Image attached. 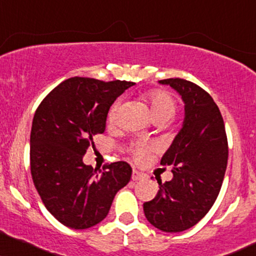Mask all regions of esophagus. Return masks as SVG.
<instances>
[{
	"label": "esophagus",
	"mask_w": 256,
	"mask_h": 256,
	"mask_svg": "<svg viewBox=\"0 0 256 256\" xmlns=\"http://www.w3.org/2000/svg\"><path fill=\"white\" fill-rule=\"evenodd\" d=\"M146 178V175L142 174L140 172H138V170L132 172V180L137 181V180H142V178Z\"/></svg>",
	"instance_id": "34e87169"
}]
</instances>
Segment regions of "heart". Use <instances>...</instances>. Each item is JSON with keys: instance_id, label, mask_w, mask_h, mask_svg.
Listing matches in <instances>:
<instances>
[{"instance_id": "obj_1", "label": "heart", "mask_w": 256, "mask_h": 256, "mask_svg": "<svg viewBox=\"0 0 256 256\" xmlns=\"http://www.w3.org/2000/svg\"><path fill=\"white\" fill-rule=\"evenodd\" d=\"M144 100L149 104L150 112L155 122H167L172 119L178 112V104L173 95L166 90L156 89V90L148 92L144 95ZM118 107L119 102H114L112 104L107 114V120L110 124H114L118 116ZM152 150V146L146 143L134 144L131 148L130 152L140 161H143L148 158L149 152Z\"/></svg>"}]
</instances>
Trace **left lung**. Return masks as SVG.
<instances>
[{"instance_id":"obj_1","label":"left lung","mask_w":256,"mask_h":256,"mask_svg":"<svg viewBox=\"0 0 256 256\" xmlns=\"http://www.w3.org/2000/svg\"><path fill=\"white\" fill-rule=\"evenodd\" d=\"M175 89L184 102L180 132L161 158L173 178L160 184L155 198L143 204L149 223L166 232L196 226L216 202L228 163L223 116L211 95L182 78L158 81Z\"/></svg>"}]
</instances>
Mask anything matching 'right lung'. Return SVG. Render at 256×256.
Masks as SVG:
<instances>
[{"instance_id": "add662e5", "label": "right lung", "mask_w": 256, "mask_h": 256, "mask_svg": "<svg viewBox=\"0 0 256 256\" xmlns=\"http://www.w3.org/2000/svg\"><path fill=\"white\" fill-rule=\"evenodd\" d=\"M134 82L88 78L63 81L36 110L30 130V174L45 208L72 229H88L108 214L113 199L131 178L124 161L102 170L83 163L93 137L104 134L110 107Z\"/></svg>"}]
</instances>
